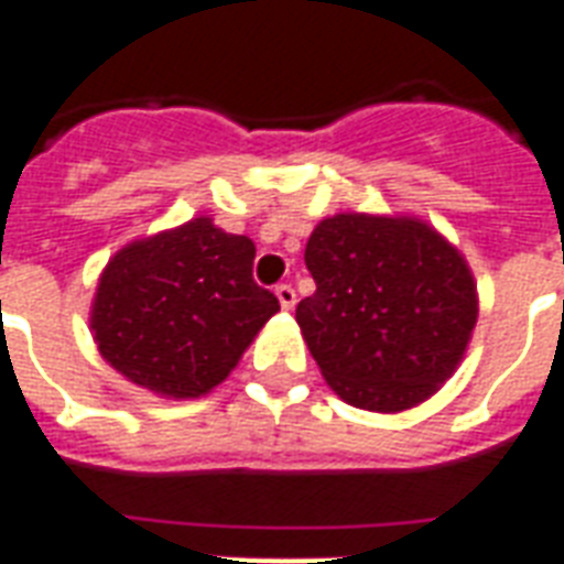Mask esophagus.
I'll list each match as a JSON object with an SVG mask.
<instances>
[{
	"mask_svg": "<svg viewBox=\"0 0 564 564\" xmlns=\"http://www.w3.org/2000/svg\"><path fill=\"white\" fill-rule=\"evenodd\" d=\"M274 295H278V302H281L283 311H293L295 307V290L290 283H281V286H274Z\"/></svg>",
	"mask_w": 564,
	"mask_h": 564,
	"instance_id": "obj_1",
	"label": "esophagus"
}]
</instances>
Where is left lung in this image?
Segmentation results:
<instances>
[{
	"instance_id": "left-lung-1",
	"label": "left lung",
	"mask_w": 564,
	"mask_h": 564,
	"mask_svg": "<svg viewBox=\"0 0 564 564\" xmlns=\"http://www.w3.org/2000/svg\"><path fill=\"white\" fill-rule=\"evenodd\" d=\"M304 262L316 293L295 323L337 398L403 412L457 370L478 293L460 250L431 224L344 212L316 224Z\"/></svg>"
}]
</instances>
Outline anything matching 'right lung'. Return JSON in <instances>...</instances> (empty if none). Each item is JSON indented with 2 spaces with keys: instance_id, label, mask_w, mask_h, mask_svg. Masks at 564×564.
Masks as SVG:
<instances>
[{
  "instance_id": "right-lung-1",
  "label": "right lung",
  "mask_w": 564,
  "mask_h": 564,
  "mask_svg": "<svg viewBox=\"0 0 564 564\" xmlns=\"http://www.w3.org/2000/svg\"><path fill=\"white\" fill-rule=\"evenodd\" d=\"M257 248L194 218L124 245L101 271L91 337L110 367L161 398H199L229 377L281 311L253 281Z\"/></svg>"
}]
</instances>
